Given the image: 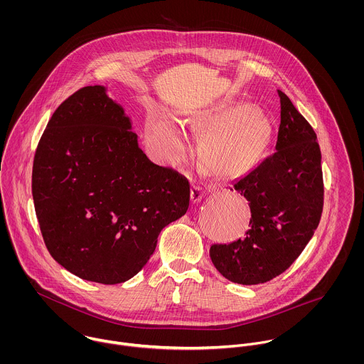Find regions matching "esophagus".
Listing matches in <instances>:
<instances>
[{
    "label": "esophagus",
    "mask_w": 364,
    "mask_h": 364,
    "mask_svg": "<svg viewBox=\"0 0 364 364\" xmlns=\"http://www.w3.org/2000/svg\"><path fill=\"white\" fill-rule=\"evenodd\" d=\"M203 196H205V191H203L200 186L193 185L192 192H191V199H192V202H193V203H199V202L203 199Z\"/></svg>",
    "instance_id": "esophagus-1"
}]
</instances>
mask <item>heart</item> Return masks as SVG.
I'll use <instances>...</instances> for the list:
<instances>
[{
    "label": "heart",
    "mask_w": 364,
    "mask_h": 364,
    "mask_svg": "<svg viewBox=\"0 0 364 364\" xmlns=\"http://www.w3.org/2000/svg\"><path fill=\"white\" fill-rule=\"evenodd\" d=\"M188 124L195 130L208 132L200 158L213 176L224 181L247 173L270 139L267 122L241 105L208 107L192 116ZM146 139L154 156L166 165H175L191 153L183 124L165 112L149 120Z\"/></svg>",
    "instance_id": "1"
}]
</instances>
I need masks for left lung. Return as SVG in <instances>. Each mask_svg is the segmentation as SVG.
Returning <instances> with one entry per match:
<instances>
[{
    "instance_id": "obj_1",
    "label": "left lung",
    "mask_w": 364,
    "mask_h": 364,
    "mask_svg": "<svg viewBox=\"0 0 364 364\" xmlns=\"http://www.w3.org/2000/svg\"><path fill=\"white\" fill-rule=\"evenodd\" d=\"M279 92L274 153L232 188L250 202L247 237L213 244L210 258L230 282L259 284L283 273L311 240L322 213L321 150L310 123Z\"/></svg>"
}]
</instances>
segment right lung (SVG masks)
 I'll return each mask as SVG.
<instances>
[{
	"instance_id": "obj_1",
	"label": "right lung",
	"mask_w": 364,
	"mask_h": 364,
	"mask_svg": "<svg viewBox=\"0 0 364 364\" xmlns=\"http://www.w3.org/2000/svg\"><path fill=\"white\" fill-rule=\"evenodd\" d=\"M32 195L54 260L80 279L116 284L146 266L161 230L188 211L191 185L149 159L123 106L92 85L53 113Z\"/></svg>"
}]
</instances>
